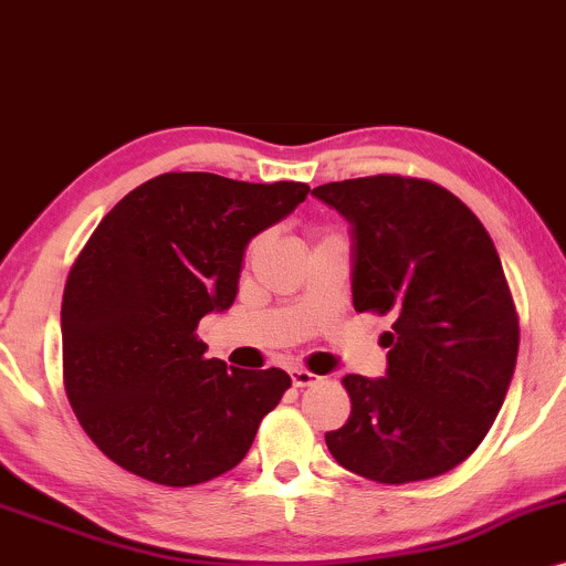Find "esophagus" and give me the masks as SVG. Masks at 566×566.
<instances>
[{
  "label": "esophagus",
  "instance_id": "34e87169",
  "mask_svg": "<svg viewBox=\"0 0 566 566\" xmlns=\"http://www.w3.org/2000/svg\"><path fill=\"white\" fill-rule=\"evenodd\" d=\"M291 382H294V387H307V385H315L317 379V374H313V371H307V368H302V366H294L291 368Z\"/></svg>",
  "mask_w": 566,
  "mask_h": 566
}]
</instances>
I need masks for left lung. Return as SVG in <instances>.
<instances>
[{"label":"left lung","mask_w":566,"mask_h":566,"mask_svg":"<svg viewBox=\"0 0 566 566\" xmlns=\"http://www.w3.org/2000/svg\"><path fill=\"white\" fill-rule=\"evenodd\" d=\"M350 221L355 313L392 315L385 377L347 374L350 420L326 433L347 471L409 484L475 452L511 387L518 321L497 249L449 189L406 176L315 187Z\"/></svg>","instance_id":"left-lung-1"}]
</instances>
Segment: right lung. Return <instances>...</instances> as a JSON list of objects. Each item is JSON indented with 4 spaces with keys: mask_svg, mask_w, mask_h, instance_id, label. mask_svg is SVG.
<instances>
[{
    "mask_svg": "<svg viewBox=\"0 0 566 566\" xmlns=\"http://www.w3.org/2000/svg\"><path fill=\"white\" fill-rule=\"evenodd\" d=\"M307 192L300 181L163 174L95 227L63 289V379L85 433L119 468L192 486L249 454L291 377L206 358L195 328L232 307L249 243Z\"/></svg>",
    "mask_w": 566,
    "mask_h": 566,
    "instance_id": "right-lung-1",
    "label": "right lung"
}]
</instances>
